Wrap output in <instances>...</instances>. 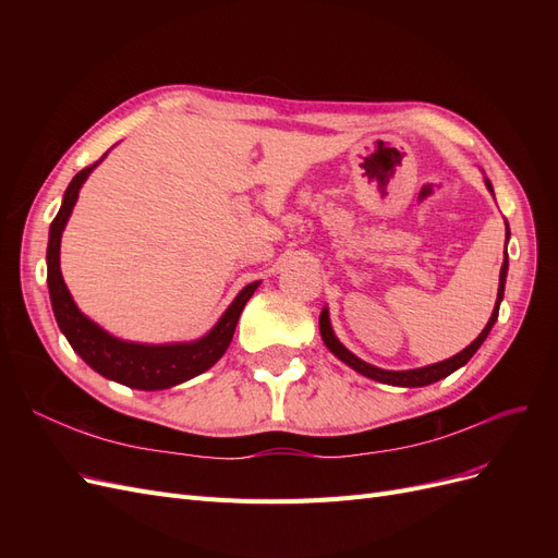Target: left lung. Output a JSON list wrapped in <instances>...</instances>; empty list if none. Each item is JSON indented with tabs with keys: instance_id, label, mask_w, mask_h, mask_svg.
Masks as SVG:
<instances>
[{
	"instance_id": "left-lung-1",
	"label": "left lung",
	"mask_w": 558,
	"mask_h": 558,
	"mask_svg": "<svg viewBox=\"0 0 558 558\" xmlns=\"http://www.w3.org/2000/svg\"><path fill=\"white\" fill-rule=\"evenodd\" d=\"M486 185H488V191H492V183L486 181ZM508 232H510V230H508ZM505 277H508V251H505V260H502V267H500L498 300H496L494 314H492V318H488L486 328L480 332V337H477L475 342H472L470 347H465L461 353H456V356H451V359L442 361V363L426 365V367H418V369H400V373H393V369H381V367H375V365H367L365 361H361V359L353 356V353H351L347 347H342V342H340V340H337L335 332H332V328H330V318H328V312H326V310L320 312V318H318L320 337H324L326 347L335 353L337 359L344 361L349 367H353V369H356V373H361V375H365V377H369V379L381 381V384H391V386H428V384H433V381H440V379H445L447 375H451V373H453V369H459L461 365H465V363L472 359V353H475V351L482 347V342L486 340L488 330L494 328L496 318H498V307H500L502 291H505Z\"/></svg>"
}]
</instances>
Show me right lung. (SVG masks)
Wrapping results in <instances>:
<instances>
[{"label":"right lung","mask_w":558,"mask_h":558,"mask_svg":"<svg viewBox=\"0 0 558 558\" xmlns=\"http://www.w3.org/2000/svg\"><path fill=\"white\" fill-rule=\"evenodd\" d=\"M97 162L83 167V170L72 179V183L66 185L62 207L53 218V223H50L46 263H48V291H50V302H53L56 320L78 356L107 379H113L118 384H125L132 388H144V391H158V388L177 386L185 379L205 373V369H209L218 359L223 356L226 349L232 342V335H234V328H238V320L244 305L253 295V291L258 289V281L248 283L246 289L234 298L228 312L221 316V320H218L216 328L209 335L191 344H162V347L132 344V342L116 340V337L107 335L102 328H97L90 318H86L78 312L60 272L62 230L66 226V218H70L76 205L83 181L88 179V174L93 172V167Z\"/></svg>","instance_id":"obj_1"}]
</instances>
